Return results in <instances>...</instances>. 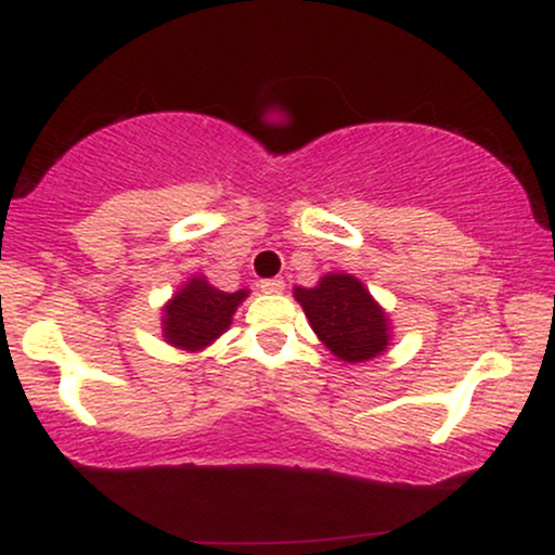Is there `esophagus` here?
<instances>
[{
	"instance_id": "esophagus-1",
	"label": "esophagus",
	"mask_w": 555,
	"mask_h": 555,
	"mask_svg": "<svg viewBox=\"0 0 555 555\" xmlns=\"http://www.w3.org/2000/svg\"><path fill=\"white\" fill-rule=\"evenodd\" d=\"M260 292H266V295H282L284 282L282 279H263L260 282Z\"/></svg>"
}]
</instances>
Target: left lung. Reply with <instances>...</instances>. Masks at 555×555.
<instances>
[{
	"label": "left lung",
	"instance_id": "left-lung-1",
	"mask_svg": "<svg viewBox=\"0 0 555 555\" xmlns=\"http://www.w3.org/2000/svg\"><path fill=\"white\" fill-rule=\"evenodd\" d=\"M310 328L334 358L349 365L380 358L391 344V318L358 276L328 271L315 286H295Z\"/></svg>",
	"mask_w": 555,
	"mask_h": 555
}]
</instances>
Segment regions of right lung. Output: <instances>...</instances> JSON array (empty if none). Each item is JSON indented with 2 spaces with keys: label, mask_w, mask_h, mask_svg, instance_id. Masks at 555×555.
Listing matches in <instances>:
<instances>
[{
  "label": "right lung",
  "mask_w": 555,
  "mask_h": 555,
  "mask_svg": "<svg viewBox=\"0 0 555 555\" xmlns=\"http://www.w3.org/2000/svg\"><path fill=\"white\" fill-rule=\"evenodd\" d=\"M250 289L221 292L203 273H195L162 308V336L182 352H201L211 347L232 326V315Z\"/></svg>",
  "instance_id": "add662e5"
}]
</instances>
